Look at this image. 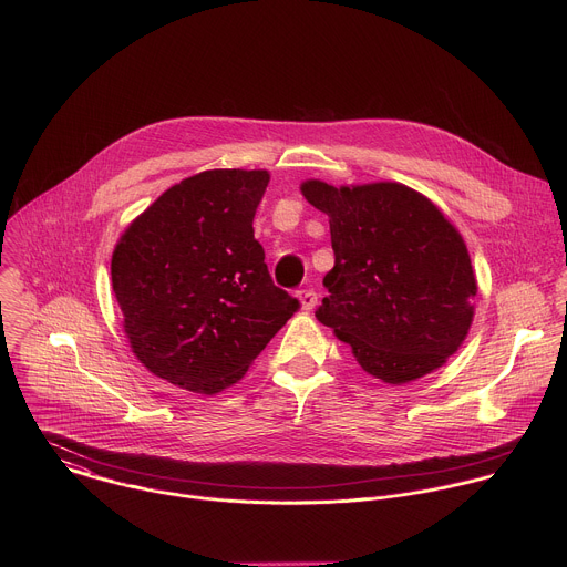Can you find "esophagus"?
I'll use <instances>...</instances> for the list:
<instances>
[{
  "label": "esophagus",
  "instance_id": "obj_1",
  "mask_svg": "<svg viewBox=\"0 0 567 567\" xmlns=\"http://www.w3.org/2000/svg\"><path fill=\"white\" fill-rule=\"evenodd\" d=\"M298 300H300V307H302L305 311H311V309L316 307L318 296H316L313 289H302V291H298Z\"/></svg>",
  "mask_w": 567,
  "mask_h": 567
}]
</instances>
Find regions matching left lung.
<instances>
[{
	"instance_id": "8db88e82",
	"label": "left lung",
	"mask_w": 567,
	"mask_h": 567,
	"mask_svg": "<svg viewBox=\"0 0 567 567\" xmlns=\"http://www.w3.org/2000/svg\"><path fill=\"white\" fill-rule=\"evenodd\" d=\"M330 215L334 269L316 318L352 346L359 365L409 383L437 370L462 346L475 276L460 233L424 195L401 184L300 186Z\"/></svg>"
}]
</instances>
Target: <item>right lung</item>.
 <instances>
[{"label":"right lung","instance_id":"right-lung-1","mask_svg":"<svg viewBox=\"0 0 567 567\" xmlns=\"http://www.w3.org/2000/svg\"><path fill=\"white\" fill-rule=\"evenodd\" d=\"M267 184V171L199 173L123 233L112 287L130 346L156 377L215 394L245 377L298 311L254 235Z\"/></svg>","mask_w":567,"mask_h":567}]
</instances>
